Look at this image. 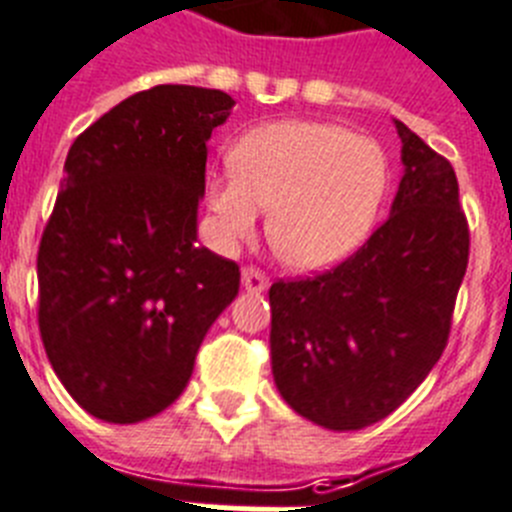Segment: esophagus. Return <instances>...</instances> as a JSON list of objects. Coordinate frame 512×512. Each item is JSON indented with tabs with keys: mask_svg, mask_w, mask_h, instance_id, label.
Segmentation results:
<instances>
[{
	"mask_svg": "<svg viewBox=\"0 0 512 512\" xmlns=\"http://www.w3.org/2000/svg\"><path fill=\"white\" fill-rule=\"evenodd\" d=\"M243 287L248 292H264L269 287V274L261 272L259 266H246L243 269Z\"/></svg>",
	"mask_w": 512,
	"mask_h": 512,
	"instance_id": "34e87169",
	"label": "esophagus"
}]
</instances>
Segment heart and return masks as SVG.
Returning <instances> with one entry per match:
<instances>
[{
  "mask_svg": "<svg viewBox=\"0 0 512 512\" xmlns=\"http://www.w3.org/2000/svg\"><path fill=\"white\" fill-rule=\"evenodd\" d=\"M233 170L207 178L214 235L230 248L251 238L269 209V246L292 269L318 272L368 238L388 186L375 139L329 121H269L240 134Z\"/></svg>",
  "mask_w": 512,
  "mask_h": 512,
  "instance_id": "1",
  "label": "heart"
}]
</instances>
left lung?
I'll return each mask as SVG.
<instances>
[{"instance_id":"left-lung-1","label":"left lung","mask_w":512,"mask_h":512,"mask_svg":"<svg viewBox=\"0 0 512 512\" xmlns=\"http://www.w3.org/2000/svg\"><path fill=\"white\" fill-rule=\"evenodd\" d=\"M396 129L404 178L388 220L342 264L269 290L274 383L329 430L373 425L425 381L469 264L453 165L409 126Z\"/></svg>"}]
</instances>
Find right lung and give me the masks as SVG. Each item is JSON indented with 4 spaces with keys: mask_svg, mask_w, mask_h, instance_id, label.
Returning a JSON list of instances; mask_svg holds the SVG:
<instances>
[{
    "mask_svg": "<svg viewBox=\"0 0 512 512\" xmlns=\"http://www.w3.org/2000/svg\"><path fill=\"white\" fill-rule=\"evenodd\" d=\"M235 100L157 85L69 147L38 246V329L48 362L93 417L131 425L186 388L240 266L196 246L207 139Z\"/></svg>",
    "mask_w": 512,
    "mask_h": 512,
    "instance_id": "1",
    "label": "right lung"
}]
</instances>
